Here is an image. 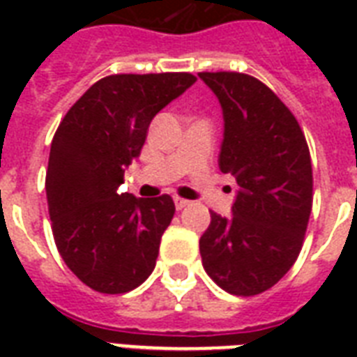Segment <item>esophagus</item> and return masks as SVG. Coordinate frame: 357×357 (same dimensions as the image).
<instances>
[{
  "label": "esophagus",
  "instance_id": "obj_1",
  "mask_svg": "<svg viewBox=\"0 0 357 357\" xmlns=\"http://www.w3.org/2000/svg\"><path fill=\"white\" fill-rule=\"evenodd\" d=\"M174 204H176V209H183L189 206V200H185L181 196H174Z\"/></svg>",
  "mask_w": 357,
  "mask_h": 357
}]
</instances>
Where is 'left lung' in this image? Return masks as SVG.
Wrapping results in <instances>:
<instances>
[{
  "label": "left lung",
  "mask_w": 357,
  "mask_h": 357,
  "mask_svg": "<svg viewBox=\"0 0 357 357\" xmlns=\"http://www.w3.org/2000/svg\"><path fill=\"white\" fill-rule=\"evenodd\" d=\"M224 114L218 167L238 185L231 217L211 211L202 265L226 293L254 296L298 257L313 206L310 148L294 114L248 74L200 72Z\"/></svg>",
  "instance_id": "1"
}]
</instances>
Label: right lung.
<instances>
[{
    "label": "right lung",
    "mask_w": 357,
    "mask_h": 357,
    "mask_svg": "<svg viewBox=\"0 0 357 357\" xmlns=\"http://www.w3.org/2000/svg\"><path fill=\"white\" fill-rule=\"evenodd\" d=\"M196 81L187 72L116 74L96 81L53 135L46 196L66 266L98 293L122 294L155 268L176 206L168 195L119 192L151 119Z\"/></svg>",
    "instance_id": "obj_1"
}]
</instances>
